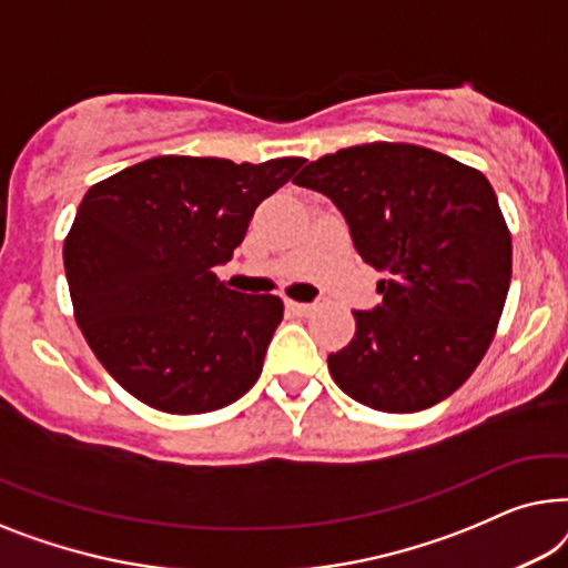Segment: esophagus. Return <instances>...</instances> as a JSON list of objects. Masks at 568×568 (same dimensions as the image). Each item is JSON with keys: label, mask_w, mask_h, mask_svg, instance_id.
<instances>
[{"label": "esophagus", "mask_w": 568, "mask_h": 568, "mask_svg": "<svg viewBox=\"0 0 568 568\" xmlns=\"http://www.w3.org/2000/svg\"><path fill=\"white\" fill-rule=\"evenodd\" d=\"M285 306L295 316H308L311 311H314V306H311V303H298V301H285Z\"/></svg>", "instance_id": "34e87169"}]
</instances>
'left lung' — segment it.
Here are the masks:
<instances>
[{
    "label": "left lung",
    "mask_w": 568,
    "mask_h": 568,
    "mask_svg": "<svg viewBox=\"0 0 568 568\" xmlns=\"http://www.w3.org/2000/svg\"><path fill=\"white\" fill-rule=\"evenodd\" d=\"M332 197L383 303L353 311L329 355L337 386L371 409L422 412L455 394L489 349L513 277V236L489 180L417 143L373 141L293 180Z\"/></svg>",
    "instance_id": "left-lung-1"
}]
</instances>
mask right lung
Wrapping results in <instances>:
<instances>
[{
	"label": "right lung",
	"mask_w": 568,
	"mask_h": 568,
	"mask_svg": "<svg viewBox=\"0 0 568 568\" xmlns=\"http://www.w3.org/2000/svg\"><path fill=\"white\" fill-rule=\"evenodd\" d=\"M303 162L170 154L87 190L63 239L71 306L128 394L166 414H205L257 383L283 301L231 291L213 267Z\"/></svg>",
	"instance_id": "1"
}]
</instances>
